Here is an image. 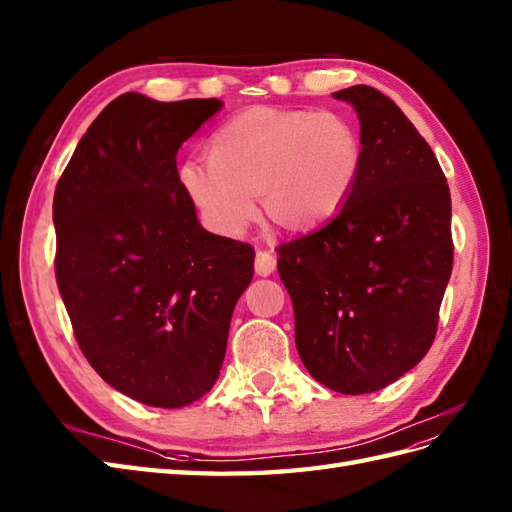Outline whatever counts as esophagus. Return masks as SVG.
I'll list each match as a JSON object with an SVG mask.
<instances>
[{"instance_id":"esophagus-1","label":"esophagus","mask_w":512,"mask_h":512,"mask_svg":"<svg viewBox=\"0 0 512 512\" xmlns=\"http://www.w3.org/2000/svg\"><path fill=\"white\" fill-rule=\"evenodd\" d=\"M276 271V256L265 249H258L256 252V273L258 276H271Z\"/></svg>"}]
</instances>
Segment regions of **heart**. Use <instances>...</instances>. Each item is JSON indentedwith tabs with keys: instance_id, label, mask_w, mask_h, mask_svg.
Returning a JSON list of instances; mask_svg holds the SVG:
<instances>
[{
	"instance_id": "b5f03b06",
	"label": "heart",
	"mask_w": 512,
	"mask_h": 512,
	"mask_svg": "<svg viewBox=\"0 0 512 512\" xmlns=\"http://www.w3.org/2000/svg\"><path fill=\"white\" fill-rule=\"evenodd\" d=\"M356 123L339 110L254 106L210 136V158L180 162L178 182L204 226L241 239L258 213L315 230L341 213L363 173Z\"/></svg>"
}]
</instances>
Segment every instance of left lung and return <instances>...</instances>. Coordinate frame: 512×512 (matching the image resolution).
Instances as JSON below:
<instances>
[{"label":"left lung","mask_w":512,"mask_h":512,"mask_svg":"<svg viewBox=\"0 0 512 512\" xmlns=\"http://www.w3.org/2000/svg\"><path fill=\"white\" fill-rule=\"evenodd\" d=\"M332 97L356 110L363 173L330 223L278 247V273L310 376L360 395L430 350L454 263L452 199L439 160L393 99L367 84Z\"/></svg>","instance_id":"1"}]
</instances>
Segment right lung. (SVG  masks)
<instances>
[{
    "label": "right lung",
    "mask_w": 512,
    "mask_h": 512,
    "mask_svg": "<svg viewBox=\"0 0 512 512\" xmlns=\"http://www.w3.org/2000/svg\"><path fill=\"white\" fill-rule=\"evenodd\" d=\"M219 99L123 93L80 139L54 193L56 280L82 354L112 389L182 408L213 389L254 247L206 232L176 154Z\"/></svg>",
    "instance_id": "obj_1"
}]
</instances>
